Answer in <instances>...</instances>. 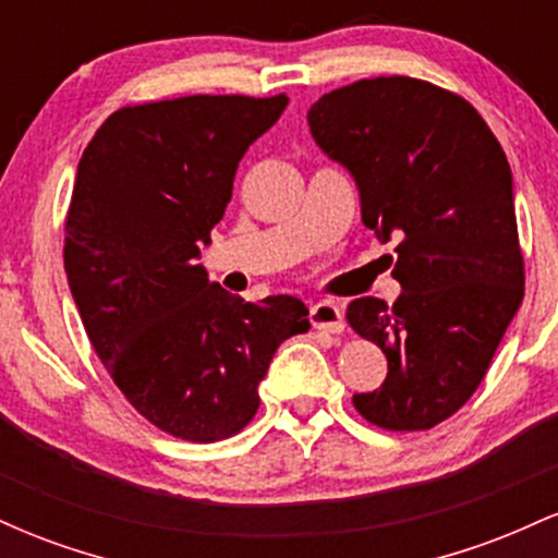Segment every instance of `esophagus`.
<instances>
[{
	"label": "esophagus",
	"mask_w": 558,
	"mask_h": 558,
	"mask_svg": "<svg viewBox=\"0 0 558 558\" xmlns=\"http://www.w3.org/2000/svg\"><path fill=\"white\" fill-rule=\"evenodd\" d=\"M310 323L312 328L323 332H343V312L341 306L332 304V301H319L310 310Z\"/></svg>",
	"instance_id": "34e87169"
}]
</instances>
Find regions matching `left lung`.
<instances>
[{
  "mask_svg": "<svg viewBox=\"0 0 558 558\" xmlns=\"http://www.w3.org/2000/svg\"><path fill=\"white\" fill-rule=\"evenodd\" d=\"M310 128L356 178L364 226L399 239L393 306H345L351 330L388 360L386 383L354 407L383 430H430L472 399L522 304L509 162L464 96L409 75L323 94Z\"/></svg>",
  "mask_w": 558,
  "mask_h": 558,
  "instance_id": "1",
  "label": "left lung"
}]
</instances>
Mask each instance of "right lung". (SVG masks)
I'll list each match as a JSON object with an SVG mask.
<instances>
[{"instance_id": "right-lung-1", "label": "right lung", "mask_w": 558, "mask_h": 558, "mask_svg": "<svg viewBox=\"0 0 558 558\" xmlns=\"http://www.w3.org/2000/svg\"><path fill=\"white\" fill-rule=\"evenodd\" d=\"M286 94H194L112 112L78 162L65 272L96 356L125 401L172 438L215 444L259 409V380L310 330L293 296L246 301L196 265L241 157Z\"/></svg>"}]
</instances>
